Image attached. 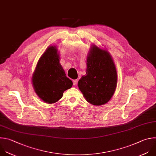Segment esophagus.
<instances>
[{"mask_svg":"<svg viewBox=\"0 0 156 156\" xmlns=\"http://www.w3.org/2000/svg\"><path fill=\"white\" fill-rule=\"evenodd\" d=\"M77 83H78V80H74L73 81V84L74 86H76L77 84Z\"/></svg>","mask_w":156,"mask_h":156,"instance_id":"obj_1","label":"esophagus"}]
</instances>
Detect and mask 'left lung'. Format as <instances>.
Masks as SVG:
<instances>
[{"label": "left lung", "mask_w": 156, "mask_h": 156, "mask_svg": "<svg viewBox=\"0 0 156 156\" xmlns=\"http://www.w3.org/2000/svg\"><path fill=\"white\" fill-rule=\"evenodd\" d=\"M86 73L78 83L86 100L94 105L107 103L113 95L118 81L116 67L108 52L93 44L87 57Z\"/></svg>", "instance_id": "1"}]
</instances>
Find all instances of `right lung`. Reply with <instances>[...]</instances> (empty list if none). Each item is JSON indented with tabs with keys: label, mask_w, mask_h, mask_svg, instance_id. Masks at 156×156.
I'll list each match as a JSON object with an SVG mask.
<instances>
[{
	"label": "right lung",
	"mask_w": 156,
	"mask_h": 156,
	"mask_svg": "<svg viewBox=\"0 0 156 156\" xmlns=\"http://www.w3.org/2000/svg\"><path fill=\"white\" fill-rule=\"evenodd\" d=\"M32 82L37 95L47 103H56L65 90L72 87L73 83L59 63L56 46H49L40 58Z\"/></svg>",
	"instance_id": "obj_1"
}]
</instances>
